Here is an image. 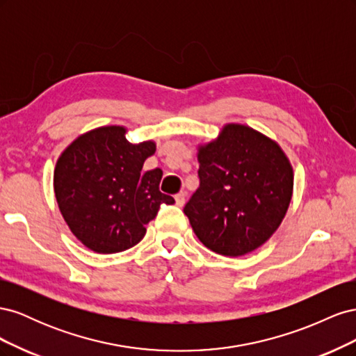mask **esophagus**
Listing matches in <instances>:
<instances>
[{
	"label": "esophagus",
	"mask_w": 356,
	"mask_h": 356,
	"mask_svg": "<svg viewBox=\"0 0 356 356\" xmlns=\"http://www.w3.org/2000/svg\"><path fill=\"white\" fill-rule=\"evenodd\" d=\"M175 202L178 207H182V204L186 203V193L184 191H179L178 195H175Z\"/></svg>",
	"instance_id": "1"
}]
</instances>
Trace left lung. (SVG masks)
Listing matches in <instances>:
<instances>
[{"label": "left lung", "instance_id": "1", "mask_svg": "<svg viewBox=\"0 0 356 356\" xmlns=\"http://www.w3.org/2000/svg\"><path fill=\"white\" fill-rule=\"evenodd\" d=\"M197 159L200 184L184 213L199 241L227 257L261 246L293 196V168L281 147L251 127L227 124Z\"/></svg>", "mask_w": 356, "mask_h": 356}]
</instances>
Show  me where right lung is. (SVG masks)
I'll use <instances>...</instances> for the list:
<instances>
[{"label":"right lung","mask_w":356,"mask_h":356,"mask_svg":"<svg viewBox=\"0 0 356 356\" xmlns=\"http://www.w3.org/2000/svg\"><path fill=\"white\" fill-rule=\"evenodd\" d=\"M156 144H131L122 126L81 135L59 157L53 186L63 220L75 238L101 254L122 252L141 242L160 204L175 203L159 184L163 172L143 174Z\"/></svg>","instance_id":"obj_1"}]
</instances>
